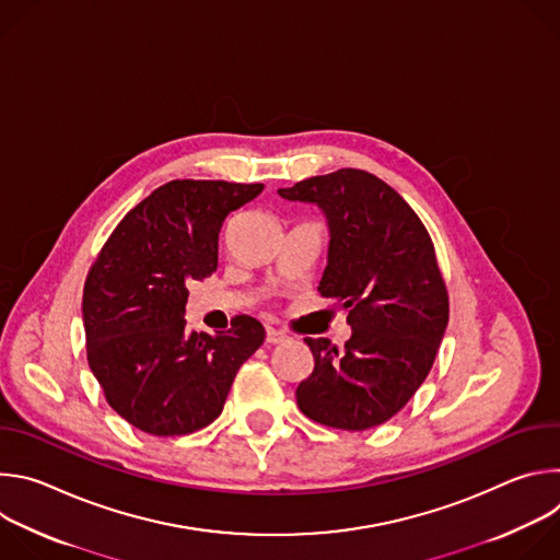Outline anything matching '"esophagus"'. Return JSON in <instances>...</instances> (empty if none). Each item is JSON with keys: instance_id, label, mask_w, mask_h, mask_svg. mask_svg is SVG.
<instances>
[{"instance_id": "esophagus-1", "label": "esophagus", "mask_w": 560, "mask_h": 560, "mask_svg": "<svg viewBox=\"0 0 560 560\" xmlns=\"http://www.w3.org/2000/svg\"><path fill=\"white\" fill-rule=\"evenodd\" d=\"M266 341L268 343H283V341H288V335L283 332V330H277V328H268L266 330Z\"/></svg>"}]
</instances>
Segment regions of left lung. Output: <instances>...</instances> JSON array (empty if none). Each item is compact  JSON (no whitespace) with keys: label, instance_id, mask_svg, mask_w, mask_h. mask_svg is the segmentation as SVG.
<instances>
[{"label":"left lung","instance_id":"8db88e82","mask_svg":"<svg viewBox=\"0 0 560 560\" xmlns=\"http://www.w3.org/2000/svg\"><path fill=\"white\" fill-rule=\"evenodd\" d=\"M279 195L324 210L330 248L318 292L348 310L352 328L343 352L305 339L314 370L296 387V406L337 430L381 425L421 387L447 328L432 238L406 199L365 171L310 177Z\"/></svg>","mask_w":560,"mask_h":560}]
</instances>
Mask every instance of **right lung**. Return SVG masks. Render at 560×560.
<instances>
[{"label": "right lung", "instance_id": "1", "mask_svg": "<svg viewBox=\"0 0 560 560\" xmlns=\"http://www.w3.org/2000/svg\"><path fill=\"white\" fill-rule=\"evenodd\" d=\"M264 184L175 179L108 236L84 285L89 365L108 406L152 436H182L223 410L238 368L266 339L248 314L217 337L188 332V283L217 270L225 217Z\"/></svg>", "mask_w": 560, "mask_h": 560}]
</instances>
